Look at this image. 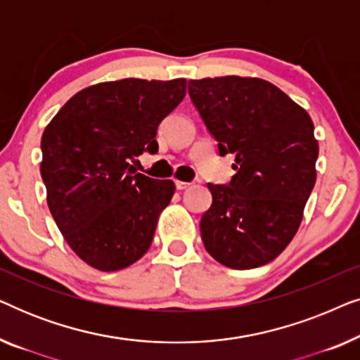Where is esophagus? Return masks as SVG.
Returning a JSON list of instances; mask_svg holds the SVG:
<instances>
[{
  "mask_svg": "<svg viewBox=\"0 0 360 360\" xmlns=\"http://www.w3.org/2000/svg\"><path fill=\"white\" fill-rule=\"evenodd\" d=\"M191 184H188V181H181V180H175V188L176 190H185L188 188Z\"/></svg>",
  "mask_w": 360,
  "mask_h": 360,
  "instance_id": "obj_1",
  "label": "esophagus"
}]
</instances>
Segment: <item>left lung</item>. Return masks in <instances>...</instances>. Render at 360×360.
Wrapping results in <instances>:
<instances>
[{
  "mask_svg": "<svg viewBox=\"0 0 360 360\" xmlns=\"http://www.w3.org/2000/svg\"><path fill=\"white\" fill-rule=\"evenodd\" d=\"M188 95L218 154L234 155L236 170L228 185L208 184L213 201L201 216V239L226 267H260L297 234L316 181L311 117L260 78L190 80Z\"/></svg>",
  "mask_w": 360,
  "mask_h": 360,
  "instance_id": "obj_1",
  "label": "left lung"
}]
</instances>
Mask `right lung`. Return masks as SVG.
<instances>
[{"label": "right lung", "instance_id": "right-lung-1", "mask_svg": "<svg viewBox=\"0 0 360 360\" xmlns=\"http://www.w3.org/2000/svg\"><path fill=\"white\" fill-rule=\"evenodd\" d=\"M186 80L124 78L73 95L42 134L47 205L68 245L103 272L134 264L150 248L175 185L137 174L155 154L157 127L185 98Z\"/></svg>", "mask_w": 360, "mask_h": 360}]
</instances>
